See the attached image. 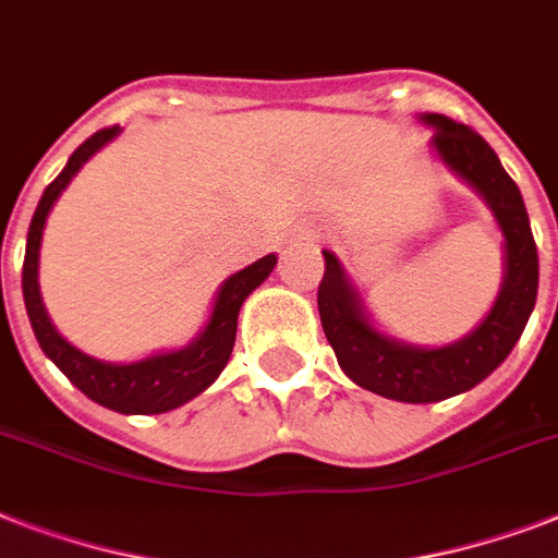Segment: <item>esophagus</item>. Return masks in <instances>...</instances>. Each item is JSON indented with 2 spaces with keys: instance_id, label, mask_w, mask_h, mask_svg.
<instances>
[{
  "instance_id": "obj_1",
  "label": "esophagus",
  "mask_w": 558,
  "mask_h": 558,
  "mask_svg": "<svg viewBox=\"0 0 558 558\" xmlns=\"http://www.w3.org/2000/svg\"><path fill=\"white\" fill-rule=\"evenodd\" d=\"M318 234H322L318 228H304V240H315Z\"/></svg>"
}]
</instances>
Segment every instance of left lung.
<instances>
[{
  "instance_id": "1",
  "label": "left lung",
  "mask_w": 558,
  "mask_h": 558,
  "mask_svg": "<svg viewBox=\"0 0 558 558\" xmlns=\"http://www.w3.org/2000/svg\"><path fill=\"white\" fill-rule=\"evenodd\" d=\"M420 121L434 130L432 150L442 165L475 187L493 210L504 234V283L493 310L469 336L446 348H416L373 327L339 257L324 252L318 287L324 336L359 388L397 402H440L484 381L510 356L538 295V252L519 185L472 126L437 112H425Z\"/></svg>"
}]
</instances>
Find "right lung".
<instances>
[{
	"instance_id": "add662e5",
	"label": "right lung",
	"mask_w": 558,
	"mask_h": 558,
	"mask_svg": "<svg viewBox=\"0 0 558 558\" xmlns=\"http://www.w3.org/2000/svg\"><path fill=\"white\" fill-rule=\"evenodd\" d=\"M121 133L118 126H107L86 138L77 150L69 156L63 173L46 187L43 199H39L34 219L28 228V243H25V263H22V298H25V310H28L31 327L37 336L39 348L60 371L69 376L72 385L95 399L98 405L118 411V414H165L173 408L185 405L193 397H199L202 390L214 385L222 367L228 365V356L234 350L236 339V315L240 306L254 289L260 287L263 280L269 278L278 257L266 254L243 271H236L219 287L210 318L205 330L182 350H170V353H156L142 362H130V365H112V362H100V359L86 356L83 350L72 348L69 341L54 330V324L48 318L43 298H39V243H43V228H46L48 210L57 202V196L65 191L72 182L74 173L95 156V153L109 144Z\"/></svg>"
}]
</instances>
